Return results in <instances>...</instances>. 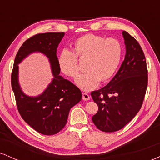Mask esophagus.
Instances as JSON below:
<instances>
[{
  "label": "esophagus",
  "instance_id": "1",
  "mask_svg": "<svg viewBox=\"0 0 160 160\" xmlns=\"http://www.w3.org/2000/svg\"><path fill=\"white\" fill-rule=\"evenodd\" d=\"M82 95V99H83L84 101H88L90 99V96H89V95L88 94V93L83 92Z\"/></svg>",
  "mask_w": 160,
  "mask_h": 160
}]
</instances>
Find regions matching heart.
<instances>
[{"mask_svg": "<svg viewBox=\"0 0 160 160\" xmlns=\"http://www.w3.org/2000/svg\"><path fill=\"white\" fill-rule=\"evenodd\" d=\"M122 44L113 38H106L94 34H84L75 40L72 52L63 50L58 57L59 69L66 76L76 78L80 72L78 60L85 61L87 72L79 76L76 82L80 89L90 91L100 81L107 82L120 65Z\"/></svg>", "mask_w": 160, "mask_h": 160, "instance_id": "b5f03b06", "label": "heart"}]
</instances>
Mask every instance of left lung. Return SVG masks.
I'll use <instances>...</instances> for the list:
<instances>
[{
    "mask_svg": "<svg viewBox=\"0 0 160 160\" xmlns=\"http://www.w3.org/2000/svg\"><path fill=\"white\" fill-rule=\"evenodd\" d=\"M126 53L118 72L108 85L91 92L98 106L92 117L99 130H120L140 111L144 102L148 75L146 58L140 44L128 32H122Z\"/></svg>",
    "mask_w": 160,
    "mask_h": 160,
    "instance_id": "1",
    "label": "left lung"
}]
</instances>
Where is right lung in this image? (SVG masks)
<instances>
[{
	"label": "right lung",
	"mask_w": 160,
	"mask_h": 160,
	"mask_svg": "<svg viewBox=\"0 0 160 160\" xmlns=\"http://www.w3.org/2000/svg\"><path fill=\"white\" fill-rule=\"evenodd\" d=\"M64 35V32L42 33L25 40L16 54L11 74V85L19 114L31 127L45 135L61 131L67 122L71 108L82 99L80 89L59 76L56 51ZM33 52H40L48 57L54 76L47 89L38 97L24 94L18 82V64Z\"/></svg>",
	"instance_id": "1"
}]
</instances>
